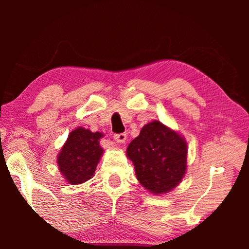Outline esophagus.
Listing matches in <instances>:
<instances>
[{
  "label": "esophagus",
  "mask_w": 249,
  "mask_h": 249,
  "mask_svg": "<svg viewBox=\"0 0 249 249\" xmlns=\"http://www.w3.org/2000/svg\"><path fill=\"white\" fill-rule=\"evenodd\" d=\"M114 141L117 142V144H124L126 142V138H127V135L125 133H121V134H114Z\"/></svg>",
  "instance_id": "esophagus-1"
}]
</instances>
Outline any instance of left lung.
I'll return each mask as SVG.
<instances>
[{
    "instance_id": "1",
    "label": "left lung",
    "mask_w": 249,
    "mask_h": 249,
    "mask_svg": "<svg viewBox=\"0 0 249 249\" xmlns=\"http://www.w3.org/2000/svg\"><path fill=\"white\" fill-rule=\"evenodd\" d=\"M187 153L184 138L159 121L146 124L126 150L138 181L155 195L169 192L180 183L187 169Z\"/></svg>"
}]
</instances>
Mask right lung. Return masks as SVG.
<instances>
[{
  "instance_id": "right-lung-1",
  "label": "right lung",
  "mask_w": 249,
  "mask_h": 249,
  "mask_svg": "<svg viewBox=\"0 0 249 249\" xmlns=\"http://www.w3.org/2000/svg\"><path fill=\"white\" fill-rule=\"evenodd\" d=\"M102 133L78 127L69 134L68 140L58 155L57 163L61 175L70 184H80L91 179L103 154L100 146Z\"/></svg>"
}]
</instances>
